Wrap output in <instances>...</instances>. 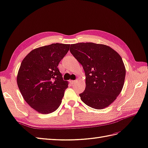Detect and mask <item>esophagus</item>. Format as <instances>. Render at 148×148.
Listing matches in <instances>:
<instances>
[{"label":"esophagus","mask_w":148,"mask_h":148,"mask_svg":"<svg viewBox=\"0 0 148 148\" xmlns=\"http://www.w3.org/2000/svg\"><path fill=\"white\" fill-rule=\"evenodd\" d=\"M75 81H74V80H71V81H70V83H71V84H73L74 83V82H75Z\"/></svg>","instance_id":"1"}]
</instances>
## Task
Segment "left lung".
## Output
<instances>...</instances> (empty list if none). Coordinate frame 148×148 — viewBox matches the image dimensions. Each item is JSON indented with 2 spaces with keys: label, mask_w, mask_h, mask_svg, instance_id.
<instances>
[{
  "label": "left lung",
  "mask_w": 148,
  "mask_h": 148,
  "mask_svg": "<svg viewBox=\"0 0 148 148\" xmlns=\"http://www.w3.org/2000/svg\"><path fill=\"white\" fill-rule=\"evenodd\" d=\"M70 51L85 72L86 88L79 94L81 100L95 109L107 107L124 84L125 68L121 57L110 47L94 43L73 44Z\"/></svg>",
  "instance_id": "obj_1"
}]
</instances>
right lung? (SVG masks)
<instances>
[{
    "mask_svg": "<svg viewBox=\"0 0 148 148\" xmlns=\"http://www.w3.org/2000/svg\"><path fill=\"white\" fill-rule=\"evenodd\" d=\"M70 45L53 43L32 50L23 60L17 82L23 97L31 107L47 114L59 107L68 87L58 65Z\"/></svg>",
    "mask_w": 148,
    "mask_h": 148,
    "instance_id": "right-lung-1",
    "label": "right lung"
}]
</instances>
